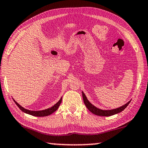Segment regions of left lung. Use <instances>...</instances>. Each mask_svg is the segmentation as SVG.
I'll return each mask as SVG.
<instances>
[{"label": "left lung", "instance_id": "obj_1", "mask_svg": "<svg viewBox=\"0 0 148 148\" xmlns=\"http://www.w3.org/2000/svg\"><path fill=\"white\" fill-rule=\"evenodd\" d=\"M82 95H83V101H84V103L85 105V106L87 107V108L88 109L91 113H93V114L99 115V116L108 117V116H111V115H113L115 114H117V113H120L127 108V106L130 104V101H131V100H130L127 103H126L125 105H123V106L115 109H112V110H101V109L97 108V107L93 106L91 103H90L89 101L87 99L86 95H85V93H83V91H82Z\"/></svg>", "mask_w": 148, "mask_h": 148}]
</instances>
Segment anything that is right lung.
Here are the masks:
<instances>
[{
  "label": "right lung",
  "instance_id": "1",
  "mask_svg": "<svg viewBox=\"0 0 148 148\" xmlns=\"http://www.w3.org/2000/svg\"><path fill=\"white\" fill-rule=\"evenodd\" d=\"M62 97H61L59 101L57 102V103H55L54 106L51 107V108L46 109V110H40V111H31V110H27V109H25L23 108V107L20 106V105H19L14 99L13 100L14 103L16 104V106L18 107L19 109H20L22 111H23L24 113H27V114H29V115H33V116H36V117H45V116H47V115L52 114L53 113H54L55 111L59 108L60 104H61V103L62 101Z\"/></svg>",
  "mask_w": 148,
  "mask_h": 148
}]
</instances>
